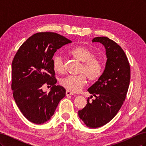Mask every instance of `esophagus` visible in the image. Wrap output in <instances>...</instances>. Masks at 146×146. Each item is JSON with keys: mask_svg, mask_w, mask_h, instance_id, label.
I'll list each match as a JSON object with an SVG mask.
<instances>
[{"mask_svg": "<svg viewBox=\"0 0 146 146\" xmlns=\"http://www.w3.org/2000/svg\"><path fill=\"white\" fill-rule=\"evenodd\" d=\"M66 95L67 96H70V95H74V93L72 92H70V91H69V90H67L66 91Z\"/></svg>", "mask_w": 146, "mask_h": 146, "instance_id": "34e87169", "label": "esophagus"}]
</instances>
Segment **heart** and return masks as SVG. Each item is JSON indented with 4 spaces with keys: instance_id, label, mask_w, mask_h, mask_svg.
I'll return each mask as SVG.
<instances>
[{
    "instance_id": "1",
    "label": "heart",
    "mask_w": 146,
    "mask_h": 146,
    "mask_svg": "<svg viewBox=\"0 0 146 146\" xmlns=\"http://www.w3.org/2000/svg\"><path fill=\"white\" fill-rule=\"evenodd\" d=\"M69 54L82 62L80 69V74L69 75L61 79L60 84L69 91H80L86 82V77L90 81H95L100 77L102 66L100 60L94 56V52L85 46H77L70 49ZM53 67L56 72L63 74L66 70L63 57L60 55L53 58Z\"/></svg>"
}]
</instances>
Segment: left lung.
<instances>
[{
	"label": "left lung",
	"instance_id": "1",
	"mask_svg": "<svg viewBox=\"0 0 146 146\" xmlns=\"http://www.w3.org/2000/svg\"><path fill=\"white\" fill-rule=\"evenodd\" d=\"M92 41L105 46L107 60L103 74L88 89L96 99L91 102L88 98L78 116L87 127L96 129L109 122L121 108L129 89L130 68L124 51L116 42L104 36L96 37Z\"/></svg>",
	"mask_w": 146,
	"mask_h": 146
}]
</instances>
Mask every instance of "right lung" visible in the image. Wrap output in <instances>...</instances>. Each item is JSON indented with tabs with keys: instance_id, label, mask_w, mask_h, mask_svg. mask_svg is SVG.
<instances>
[{
	"instance_id": "obj_1",
	"label": "right lung",
	"mask_w": 146,
	"mask_h": 146,
	"mask_svg": "<svg viewBox=\"0 0 146 146\" xmlns=\"http://www.w3.org/2000/svg\"><path fill=\"white\" fill-rule=\"evenodd\" d=\"M72 42L53 32L35 33L24 42L12 62L13 96L21 113L36 124L49 121L60 101L66 96L61 86H56L53 56L56 50ZM44 84L52 87L43 92Z\"/></svg>"
}]
</instances>
